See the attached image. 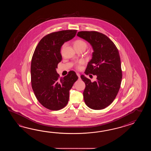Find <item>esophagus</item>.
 <instances>
[{
  "label": "esophagus",
  "instance_id": "obj_1",
  "mask_svg": "<svg viewBox=\"0 0 151 151\" xmlns=\"http://www.w3.org/2000/svg\"><path fill=\"white\" fill-rule=\"evenodd\" d=\"M77 76H78V77H79V78H80V74H79V73H77Z\"/></svg>",
  "mask_w": 151,
  "mask_h": 151
}]
</instances>
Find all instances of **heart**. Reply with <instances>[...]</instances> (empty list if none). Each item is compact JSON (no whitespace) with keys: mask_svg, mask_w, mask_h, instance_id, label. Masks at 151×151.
Returning a JSON list of instances; mask_svg holds the SVG:
<instances>
[{"mask_svg":"<svg viewBox=\"0 0 151 151\" xmlns=\"http://www.w3.org/2000/svg\"><path fill=\"white\" fill-rule=\"evenodd\" d=\"M65 46L64 45H63V47ZM85 46V47H86L87 44L86 43V42H84L83 40H77L76 41H75L74 43V46ZM84 63V61L83 60H80L79 61H78L76 64V68H81V65L83 64Z\"/></svg>","mask_w":151,"mask_h":151,"instance_id":"heart-1","label":"heart"}]
</instances>
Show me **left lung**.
<instances>
[{"label": "left lung", "mask_w": 151, "mask_h": 151, "mask_svg": "<svg viewBox=\"0 0 151 151\" xmlns=\"http://www.w3.org/2000/svg\"><path fill=\"white\" fill-rule=\"evenodd\" d=\"M77 35L88 42L93 48L92 58L85 73L96 76L94 82L83 75L80 76L86 85L83 92L85 103L91 109H104L112 103L120 87L122 74L118 50L101 33L80 31Z\"/></svg>", "instance_id": "obj_1"}]
</instances>
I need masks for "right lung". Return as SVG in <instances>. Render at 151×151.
<instances>
[{"label": "right lung", "mask_w": 151, "mask_h": 151, "mask_svg": "<svg viewBox=\"0 0 151 151\" xmlns=\"http://www.w3.org/2000/svg\"><path fill=\"white\" fill-rule=\"evenodd\" d=\"M77 30H63L45 35L39 42L32 56L31 78L32 89L45 108L58 111L69 100V91L78 77L74 71L60 78L56 68L62 60V45L73 38Z\"/></svg>", "instance_id": "obj_1"}]
</instances>
